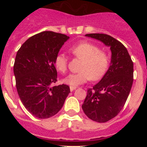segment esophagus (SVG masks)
Instances as JSON below:
<instances>
[{"label": "esophagus", "instance_id": "1", "mask_svg": "<svg viewBox=\"0 0 147 147\" xmlns=\"http://www.w3.org/2000/svg\"><path fill=\"white\" fill-rule=\"evenodd\" d=\"M76 89V87H72V86L70 87V90H71V91H74V90Z\"/></svg>", "mask_w": 147, "mask_h": 147}]
</instances>
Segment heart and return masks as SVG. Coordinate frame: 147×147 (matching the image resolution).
Returning <instances> with one entry per match:
<instances>
[{"instance_id":"obj_1","label":"heart","mask_w":147,"mask_h":147,"mask_svg":"<svg viewBox=\"0 0 147 147\" xmlns=\"http://www.w3.org/2000/svg\"><path fill=\"white\" fill-rule=\"evenodd\" d=\"M75 57L82 59L80 72L71 74L63 79L66 85L76 87L92 80H98L107 72L110 65V57L107 53L100 51L96 45L88 42H82L70 49ZM54 66L61 73L67 71V57L63 53H59L54 58Z\"/></svg>"}]
</instances>
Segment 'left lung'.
<instances>
[{
	"label": "left lung",
	"instance_id": "1",
	"mask_svg": "<svg viewBox=\"0 0 147 147\" xmlns=\"http://www.w3.org/2000/svg\"><path fill=\"white\" fill-rule=\"evenodd\" d=\"M85 37L101 41L111 51L108 70L102 79L88 90L82 110L89 119L104 123L113 119L124 107L133 82V62L121 42L105 34H88Z\"/></svg>",
	"mask_w": 147,
	"mask_h": 147
}]
</instances>
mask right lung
<instances>
[{
    "label": "right lung",
    "instance_id": "add662e5",
    "mask_svg": "<svg viewBox=\"0 0 147 147\" xmlns=\"http://www.w3.org/2000/svg\"><path fill=\"white\" fill-rule=\"evenodd\" d=\"M70 37L53 32L34 35L17 52L14 75L20 101L30 113L49 119L57 113L70 93L66 85L52 87L57 80L54 58Z\"/></svg>",
    "mask_w": 147,
    "mask_h": 147
}]
</instances>
